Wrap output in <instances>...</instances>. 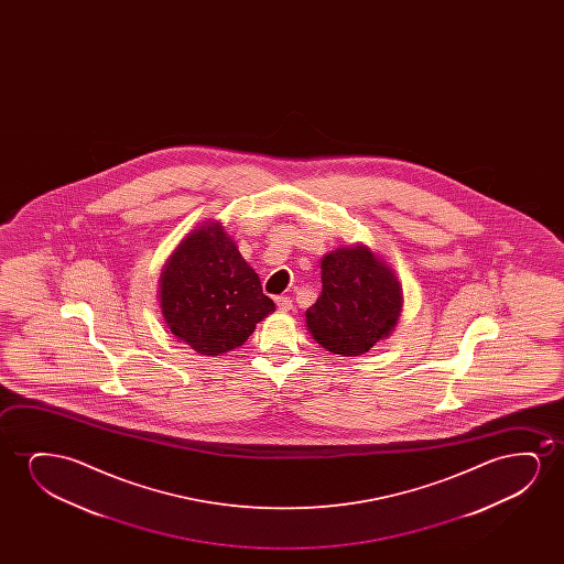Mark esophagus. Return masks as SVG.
<instances>
[{
	"mask_svg": "<svg viewBox=\"0 0 564 564\" xmlns=\"http://www.w3.org/2000/svg\"><path fill=\"white\" fill-rule=\"evenodd\" d=\"M275 302H278V306L281 312H289V310H293V301H291L289 296H278Z\"/></svg>",
	"mask_w": 564,
	"mask_h": 564,
	"instance_id": "1",
	"label": "esophagus"
}]
</instances>
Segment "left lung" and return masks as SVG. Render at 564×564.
<instances>
[{"label":"left lung","instance_id":"left-lung-1","mask_svg":"<svg viewBox=\"0 0 564 564\" xmlns=\"http://www.w3.org/2000/svg\"><path fill=\"white\" fill-rule=\"evenodd\" d=\"M404 294L393 268L366 245L335 248L322 258V294L306 310V329L333 355L358 356L387 339Z\"/></svg>","mask_w":564,"mask_h":564}]
</instances>
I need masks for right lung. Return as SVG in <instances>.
Wrapping results in <instances>:
<instances>
[{
	"instance_id": "1",
	"label": "right lung",
	"mask_w": 564,
	"mask_h": 564,
	"mask_svg": "<svg viewBox=\"0 0 564 564\" xmlns=\"http://www.w3.org/2000/svg\"><path fill=\"white\" fill-rule=\"evenodd\" d=\"M158 289L170 332L202 356L242 347L256 324L275 312L237 242L212 219L186 232L163 265Z\"/></svg>"
}]
</instances>
